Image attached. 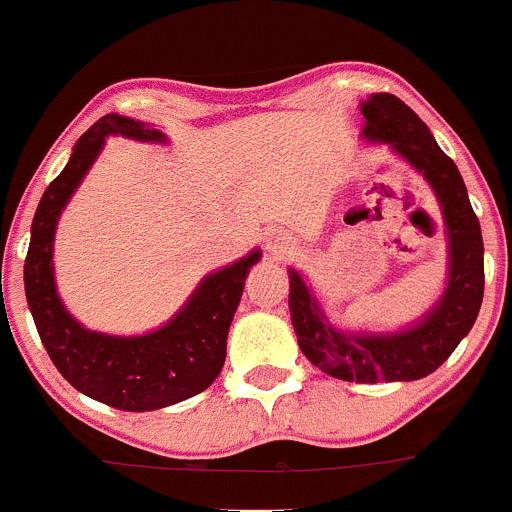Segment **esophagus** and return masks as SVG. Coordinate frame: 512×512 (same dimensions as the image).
<instances>
[{"mask_svg":"<svg viewBox=\"0 0 512 512\" xmlns=\"http://www.w3.org/2000/svg\"><path fill=\"white\" fill-rule=\"evenodd\" d=\"M265 247L272 257H287L292 255V240L282 232H272L265 237Z\"/></svg>","mask_w":512,"mask_h":512,"instance_id":"1","label":"esophagus"}]
</instances>
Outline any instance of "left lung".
<instances>
[{"label":"left lung","instance_id":"8db88e82","mask_svg":"<svg viewBox=\"0 0 512 512\" xmlns=\"http://www.w3.org/2000/svg\"><path fill=\"white\" fill-rule=\"evenodd\" d=\"M362 137L390 145L433 187L448 237V285L415 325L400 332H345L330 325L310 285L290 267V317L297 345L327 375L347 382H408L438 370L480 312L485 287L483 235L455 162L423 119L395 94L377 92L360 104Z\"/></svg>","mask_w":512,"mask_h":512}]
</instances>
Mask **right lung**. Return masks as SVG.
<instances>
[{
	"instance_id": "add662e5",
	"label": "right lung",
	"mask_w": 512,
	"mask_h": 512,
	"mask_svg": "<svg viewBox=\"0 0 512 512\" xmlns=\"http://www.w3.org/2000/svg\"><path fill=\"white\" fill-rule=\"evenodd\" d=\"M109 135L165 142V135L150 124L114 112L104 114L79 137L67 167L49 182L34 212L32 240L24 260V292L42 345L64 380L109 408L145 413L202 393L220 375L230 322L247 275L260 262V250L207 275L170 322L145 335H104L79 325L62 305L54 285V230Z\"/></svg>"
}]
</instances>
